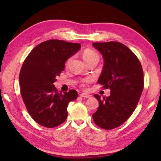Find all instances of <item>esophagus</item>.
I'll return each mask as SVG.
<instances>
[{
  "label": "esophagus",
  "instance_id": "1",
  "mask_svg": "<svg viewBox=\"0 0 161 161\" xmlns=\"http://www.w3.org/2000/svg\"><path fill=\"white\" fill-rule=\"evenodd\" d=\"M80 97L83 98H90L92 97V95L87 93H82L80 94Z\"/></svg>",
  "mask_w": 161,
  "mask_h": 161
}]
</instances>
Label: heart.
Listing matches in <instances>:
<instances>
[{
	"instance_id": "obj_1",
	"label": "heart",
	"mask_w": 161,
	"mask_h": 161,
	"mask_svg": "<svg viewBox=\"0 0 161 161\" xmlns=\"http://www.w3.org/2000/svg\"><path fill=\"white\" fill-rule=\"evenodd\" d=\"M82 57H83V59H84V61L86 62L94 60V59H97V60H99V54H98L97 53H95L94 51L90 50V49H86V50H84L82 53ZM69 62H70V59H69L67 61V64H69ZM90 81H91L90 79H85V80H83V85L84 86L86 84H88L90 82Z\"/></svg>"
}]
</instances>
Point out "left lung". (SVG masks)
<instances>
[{"label":"left lung","instance_id":"1","mask_svg":"<svg viewBox=\"0 0 161 161\" xmlns=\"http://www.w3.org/2000/svg\"><path fill=\"white\" fill-rule=\"evenodd\" d=\"M102 54L103 67L98 82L110 89V96L101 99L94 94L99 106L92 114L94 123L103 129L121 126L131 116L142 94L144 80L142 67L135 54L118 42H94Z\"/></svg>","mask_w":161,"mask_h":161}]
</instances>
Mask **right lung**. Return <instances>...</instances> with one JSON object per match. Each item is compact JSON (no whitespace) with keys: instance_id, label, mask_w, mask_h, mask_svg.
I'll return each instance as SVG.
<instances>
[{"instance_id":"1","label":"right lung","mask_w":161,"mask_h":161,"mask_svg":"<svg viewBox=\"0 0 161 161\" xmlns=\"http://www.w3.org/2000/svg\"><path fill=\"white\" fill-rule=\"evenodd\" d=\"M79 43L50 40L38 45L22 66L19 81L21 96L30 115L47 128L62 124L67 117V106L78 94L71 89L59 93L54 85L68 59L80 50Z\"/></svg>"}]
</instances>
